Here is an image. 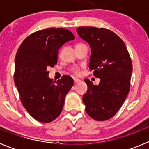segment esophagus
<instances>
[{"label":"esophagus","mask_w":149,"mask_h":149,"mask_svg":"<svg viewBox=\"0 0 149 149\" xmlns=\"http://www.w3.org/2000/svg\"><path fill=\"white\" fill-rule=\"evenodd\" d=\"M80 80H79V79H77V78H74V84H77V83H79L80 82Z\"/></svg>","instance_id":"obj_1"}]
</instances>
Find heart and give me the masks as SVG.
Listing matches in <instances>:
<instances>
[{
    "label": "heart",
    "mask_w": 149,
    "mask_h": 149,
    "mask_svg": "<svg viewBox=\"0 0 149 149\" xmlns=\"http://www.w3.org/2000/svg\"><path fill=\"white\" fill-rule=\"evenodd\" d=\"M72 72H73L74 74H79V73H80V70H79V68H77V67H75V68H74L73 69H72Z\"/></svg>",
    "instance_id": "heart-1"
}]
</instances>
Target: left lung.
I'll return each instance as SVG.
<instances>
[{"label":"left lung","instance_id":"obj_1","mask_svg":"<svg viewBox=\"0 0 149 149\" xmlns=\"http://www.w3.org/2000/svg\"><path fill=\"white\" fill-rule=\"evenodd\" d=\"M77 33L91 48L89 68L100 79L94 85L88 79L86 93L83 95L86 113L93 119L105 121L116 113L130 89L132 63L119 36L105 28L77 27Z\"/></svg>","mask_w":149,"mask_h":149}]
</instances>
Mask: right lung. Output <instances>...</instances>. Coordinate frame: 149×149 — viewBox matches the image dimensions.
Here are the masks:
<instances>
[{
	"instance_id": "1",
	"label": "right lung",
	"mask_w": 149,
	"mask_h": 149,
	"mask_svg": "<svg viewBox=\"0 0 149 149\" xmlns=\"http://www.w3.org/2000/svg\"><path fill=\"white\" fill-rule=\"evenodd\" d=\"M74 38L67 29L48 28L27 36L18 48L14 82L23 106L39 122L48 123L59 116L65 95L74 85L68 75L53 81L48 68L56 63L62 46Z\"/></svg>"
}]
</instances>
